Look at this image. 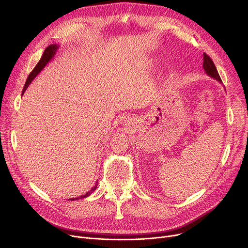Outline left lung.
<instances>
[{
  "label": "left lung",
  "mask_w": 248,
  "mask_h": 248,
  "mask_svg": "<svg viewBox=\"0 0 248 248\" xmlns=\"http://www.w3.org/2000/svg\"><path fill=\"white\" fill-rule=\"evenodd\" d=\"M202 67H204L205 69V72L212 78H214L215 80H217V82L219 83H222L221 82V79L217 73V70L216 68V66L213 62V60L206 54L204 53V61H202Z\"/></svg>",
  "instance_id": "left-lung-1"
}]
</instances>
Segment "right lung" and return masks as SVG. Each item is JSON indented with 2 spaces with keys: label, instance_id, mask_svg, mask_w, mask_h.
Masks as SVG:
<instances>
[{
  "label": "right lung",
  "instance_id": "add662e5",
  "mask_svg": "<svg viewBox=\"0 0 248 248\" xmlns=\"http://www.w3.org/2000/svg\"><path fill=\"white\" fill-rule=\"evenodd\" d=\"M59 47H60V46H58V44H51V46H49L48 47L46 48V50H44V52H43V54H42L41 59L38 61V63L36 64V66L34 67V69L31 71V73L29 75L28 80H27V82H26V84H25L24 90H22L21 96L24 95V93L26 92V90L28 89V87L30 86V84L32 82V80L43 70V68L48 64V62H50V61L52 60V58L55 56V54H56L57 50L59 49ZM97 185H98V184L96 183V185H95L91 190H90L89 192H87L85 195H82V196H80L79 198H72V199H69V200H70V201H74V200H79V199L87 198L88 196L91 195V194L96 190Z\"/></svg>",
  "mask_w": 248,
  "mask_h": 248
}]
</instances>
